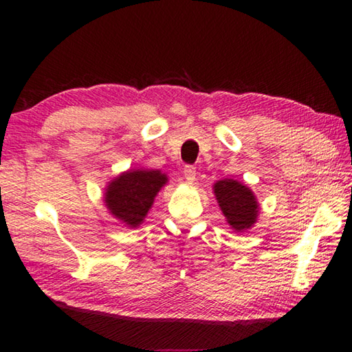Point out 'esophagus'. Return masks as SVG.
I'll return each instance as SVG.
<instances>
[{
  "label": "esophagus",
  "instance_id": "obj_1",
  "mask_svg": "<svg viewBox=\"0 0 352 352\" xmlns=\"http://www.w3.org/2000/svg\"><path fill=\"white\" fill-rule=\"evenodd\" d=\"M183 172H184V178H186V182L189 184H192L195 182V177H197V170H195L194 166H186Z\"/></svg>",
  "mask_w": 352,
  "mask_h": 352
}]
</instances>
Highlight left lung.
<instances>
[{
  "label": "left lung",
  "mask_w": 352,
  "mask_h": 352,
  "mask_svg": "<svg viewBox=\"0 0 352 352\" xmlns=\"http://www.w3.org/2000/svg\"><path fill=\"white\" fill-rule=\"evenodd\" d=\"M214 195L226 222L234 231L252 228L258 220L259 204L253 190L233 178L214 183Z\"/></svg>",
  "instance_id": "left-lung-1"
}]
</instances>
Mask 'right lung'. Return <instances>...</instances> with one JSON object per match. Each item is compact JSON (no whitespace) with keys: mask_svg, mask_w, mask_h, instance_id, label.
I'll return each mask as SVG.
<instances>
[{"mask_svg":"<svg viewBox=\"0 0 352 352\" xmlns=\"http://www.w3.org/2000/svg\"><path fill=\"white\" fill-rule=\"evenodd\" d=\"M168 177L160 170L135 169L122 172L105 188L107 210L130 228L140 226L147 216Z\"/></svg>","mask_w":352,"mask_h":352,"instance_id":"add662e5","label":"right lung"}]
</instances>
